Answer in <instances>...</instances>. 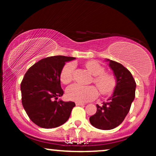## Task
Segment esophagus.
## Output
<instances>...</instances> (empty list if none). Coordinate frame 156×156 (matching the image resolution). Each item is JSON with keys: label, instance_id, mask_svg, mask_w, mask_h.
Segmentation results:
<instances>
[{"label": "esophagus", "instance_id": "obj_1", "mask_svg": "<svg viewBox=\"0 0 156 156\" xmlns=\"http://www.w3.org/2000/svg\"><path fill=\"white\" fill-rule=\"evenodd\" d=\"M76 105H85V103H78V102H76Z\"/></svg>", "mask_w": 156, "mask_h": 156}]
</instances>
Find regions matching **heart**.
<instances>
[{
    "mask_svg": "<svg viewBox=\"0 0 156 156\" xmlns=\"http://www.w3.org/2000/svg\"><path fill=\"white\" fill-rule=\"evenodd\" d=\"M86 67L94 76V82L101 94H107L113 92L116 85L115 78L112 75L104 73V68L101 64L94 60L88 61L86 63ZM75 68L76 64L73 62L64 65L60 76L61 81L64 84H68L72 81ZM66 94L71 101L85 103L95 99L98 97V90L94 86H83L76 83L68 87Z\"/></svg>",
    "mask_w": 156,
    "mask_h": 156,
    "instance_id": "obj_1",
    "label": "heart"
}]
</instances>
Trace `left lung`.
<instances>
[{"instance_id": "obj_1", "label": "left lung", "mask_w": 156, "mask_h": 156, "mask_svg": "<svg viewBox=\"0 0 156 156\" xmlns=\"http://www.w3.org/2000/svg\"><path fill=\"white\" fill-rule=\"evenodd\" d=\"M116 78V86L112 96L103 105H97V112L89 117V122L96 128L111 130L124 120L135 98L136 84L130 72L122 64L106 58Z\"/></svg>"}]
</instances>
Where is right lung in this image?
<instances>
[{
  "label": "right lung",
  "instance_id": "right-lung-1",
  "mask_svg": "<svg viewBox=\"0 0 156 156\" xmlns=\"http://www.w3.org/2000/svg\"><path fill=\"white\" fill-rule=\"evenodd\" d=\"M74 57L55 55L39 61L28 69L21 82L22 103L31 120L43 128L63 125L70 116L74 102L56 100L63 95L60 76L66 62Z\"/></svg>",
  "mask_w": 156,
  "mask_h": 156
}]
</instances>
